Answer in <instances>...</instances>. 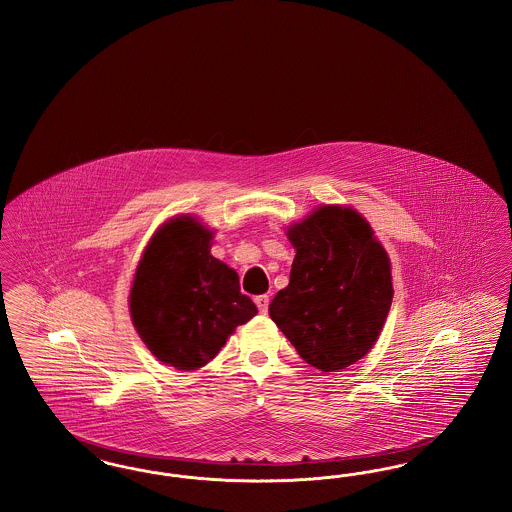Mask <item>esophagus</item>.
Returning a JSON list of instances; mask_svg holds the SVG:
<instances>
[{"mask_svg":"<svg viewBox=\"0 0 512 512\" xmlns=\"http://www.w3.org/2000/svg\"><path fill=\"white\" fill-rule=\"evenodd\" d=\"M268 301H270L268 295H257V297H255V303H257V307H259V311H261L263 315L268 311Z\"/></svg>","mask_w":512,"mask_h":512,"instance_id":"esophagus-1","label":"esophagus"}]
</instances>
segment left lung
Returning a JSON list of instances; mask_svg holds the SVG:
<instances>
[{
	"label": "left lung",
	"instance_id": "1",
	"mask_svg": "<svg viewBox=\"0 0 512 512\" xmlns=\"http://www.w3.org/2000/svg\"><path fill=\"white\" fill-rule=\"evenodd\" d=\"M295 247L290 284L268 315L299 357L322 372L357 363L390 311L388 253L355 211L326 205L288 230Z\"/></svg>",
	"mask_w": 512,
	"mask_h": 512
}]
</instances>
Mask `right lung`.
<instances>
[{
  "label": "right lung",
  "mask_w": 512,
  "mask_h": 512,
  "mask_svg": "<svg viewBox=\"0 0 512 512\" xmlns=\"http://www.w3.org/2000/svg\"><path fill=\"white\" fill-rule=\"evenodd\" d=\"M211 232L192 217L163 224L151 238L130 292L132 322L165 365H207L236 326L257 315L240 278L209 253Z\"/></svg>",
  "instance_id": "right-lung-1"
}]
</instances>
